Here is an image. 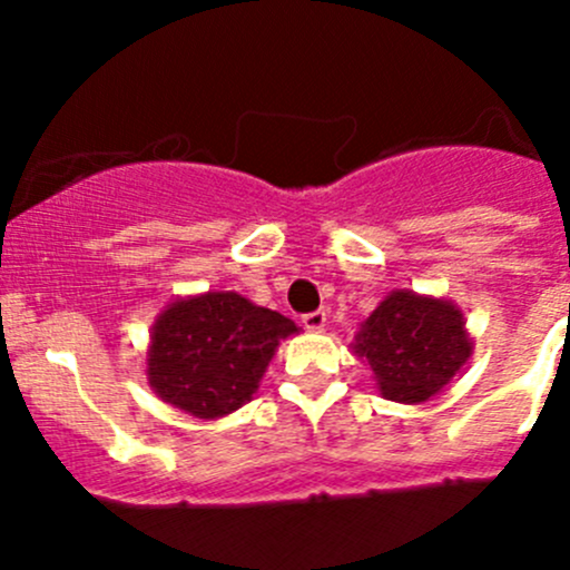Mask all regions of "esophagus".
Segmentation results:
<instances>
[{
	"label": "esophagus",
	"instance_id": "esophagus-1",
	"mask_svg": "<svg viewBox=\"0 0 570 570\" xmlns=\"http://www.w3.org/2000/svg\"><path fill=\"white\" fill-rule=\"evenodd\" d=\"M325 322H327V314L322 312V308H317V312L303 314V325H306L308 331H322V327H325Z\"/></svg>",
	"mask_w": 570,
	"mask_h": 570
}]
</instances>
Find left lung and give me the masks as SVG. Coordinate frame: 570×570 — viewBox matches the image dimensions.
<instances>
[{"instance_id":"1","label":"left lung","mask_w":570,"mask_h":570,"mask_svg":"<svg viewBox=\"0 0 570 570\" xmlns=\"http://www.w3.org/2000/svg\"><path fill=\"white\" fill-rule=\"evenodd\" d=\"M355 353L370 361L386 400L424 402L455 377L471 342L452 303L392 292L361 325Z\"/></svg>"}]
</instances>
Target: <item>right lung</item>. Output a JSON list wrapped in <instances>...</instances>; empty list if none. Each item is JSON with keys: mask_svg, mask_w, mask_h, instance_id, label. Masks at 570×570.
<instances>
[{"mask_svg": "<svg viewBox=\"0 0 570 570\" xmlns=\"http://www.w3.org/2000/svg\"><path fill=\"white\" fill-rule=\"evenodd\" d=\"M289 317L253 306L237 292H209L170 303L157 320L148 383L170 405L217 419L253 400Z\"/></svg>", "mask_w": 570, "mask_h": 570, "instance_id": "1", "label": "right lung"}]
</instances>
